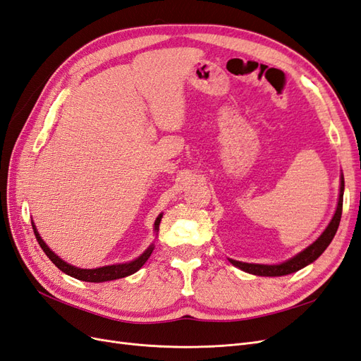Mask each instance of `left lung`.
<instances>
[{"instance_id": "1", "label": "left lung", "mask_w": 361, "mask_h": 361, "mask_svg": "<svg viewBox=\"0 0 361 361\" xmlns=\"http://www.w3.org/2000/svg\"><path fill=\"white\" fill-rule=\"evenodd\" d=\"M343 191H345V180H343V174H341V188H338V200H337V207L336 212L331 218V221L329 226L325 227V231L321 233V236L316 239L313 244H310L307 248H304L300 251L298 255H295L293 257L281 262V264L276 265H264V264H247V262H239L235 259H228L232 265L239 268L244 272H248V274L253 276H260V277H281V276H288L292 274V272H297L301 268L310 265L312 262L318 259L325 248L330 245L333 241V238L337 232L338 223H341V216H342V206H343Z\"/></svg>"}]
</instances>
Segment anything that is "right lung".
Listing matches in <instances>:
<instances>
[{
  "instance_id": "1",
  "label": "right lung",
  "mask_w": 361,
  "mask_h": 361,
  "mask_svg": "<svg viewBox=\"0 0 361 361\" xmlns=\"http://www.w3.org/2000/svg\"><path fill=\"white\" fill-rule=\"evenodd\" d=\"M161 218H162V214H159L157 216L155 220V224H154V228L155 232L158 235V231H159V223H161ZM32 224V228H35V235L37 238V243L39 245L42 247V250L45 251V255L51 259V262L54 265H56L60 271H63L64 274H68L76 280H82V281H90V283H102V281H111V280H117V279H123V277H128L130 274H134V272H137L141 267H143L147 259L150 257L152 251H154L155 248V244L152 243L146 250L145 253H141L137 259L130 260V262H125V264H116V265H106V267H101V268H93V269H84V268H78V267H73L71 264H68V262H64L60 256H57L54 251L47 245V243L43 241L42 236L39 235L37 228H36V224L31 221Z\"/></svg>"
}]
</instances>
